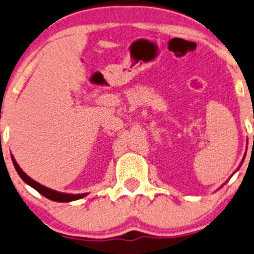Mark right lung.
<instances>
[{
  "instance_id": "add662e5",
  "label": "right lung",
  "mask_w": 254,
  "mask_h": 254,
  "mask_svg": "<svg viewBox=\"0 0 254 254\" xmlns=\"http://www.w3.org/2000/svg\"><path fill=\"white\" fill-rule=\"evenodd\" d=\"M12 157V162L13 164H14V168L15 170H17V173L19 174V176L21 179H23V181L25 184H28L29 186H31L33 189H35L37 192H40V193L42 194V196H45L46 198L51 199V201H55V202H71V201H76V199H80L82 198V197L86 196L87 193H63V192H58V191H55L52 190V189H49L46 188V186L41 185V184H39L37 181L33 180V179L30 178V176H28L25 174V173L21 170V168L18 165V163L15 162L14 157Z\"/></svg>"
}]
</instances>
